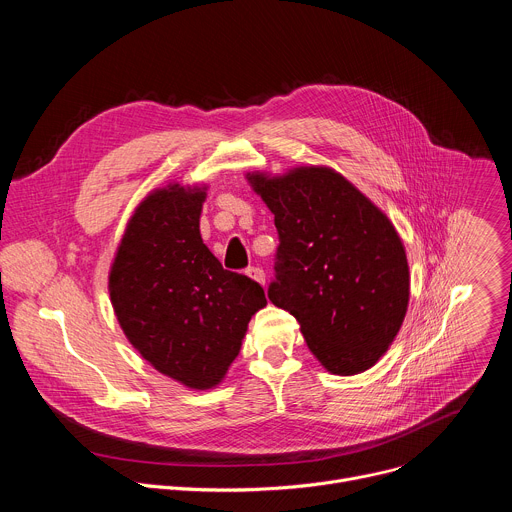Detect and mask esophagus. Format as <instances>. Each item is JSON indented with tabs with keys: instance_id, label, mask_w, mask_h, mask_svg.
<instances>
[{
	"instance_id": "1",
	"label": "esophagus",
	"mask_w": 512,
	"mask_h": 512,
	"mask_svg": "<svg viewBox=\"0 0 512 512\" xmlns=\"http://www.w3.org/2000/svg\"><path fill=\"white\" fill-rule=\"evenodd\" d=\"M247 275H249L253 281L265 285V273H263L261 267H249V269H247Z\"/></svg>"
}]
</instances>
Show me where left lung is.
Segmentation results:
<instances>
[{
    "instance_id": "8db88e82",
    "label": "left lung",
    "mask_w": 512,
    "mask_h": 512,
    "mask_svg": "<svg viewBox=\"0 0 512 512\" xmlns=\"http://www.w3.org/2000/svg\"><path fill=\"white\" fill-rule=\"evenodd\" d=\"M247 178L279 235L269 300L300 322L326 371L348 377L371 369L409 304V265L393 223L330 168Z\"/></svg>"
}]
</instances>
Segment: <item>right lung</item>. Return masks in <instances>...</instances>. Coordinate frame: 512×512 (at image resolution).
<instances>
[{
  "mask_svg": "<svg viewBox=\"0 0 512 512\" xmlns=\"http://www.w3.org/2000/svg\"><path fill=\"white\" fill-rule=\"evenodd\" d=\"M206 188L154 190L129 218L109 273L115 316L133 348L162 375L210 389L241 350L263 287L223 269L200 237Z\"/></svg>",
  "mask_w": 512,
  "mask_h": 512,
  "instance_id": "add662e5",
  "label": "right lung"
}]
</instances>
